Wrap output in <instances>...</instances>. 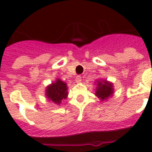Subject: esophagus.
Returning <instances> with one entry per match:
<instances>
[{"label":"esophagus","instance_id":"1","mask_svg":"<svg viewBox=\"0 0 152 152\" xmlns=\"http://www.w3.org/2000/svg\"><path fill=\"white\" fill-rule=\"evenodd\" d=\"M81 78H82V77H81V76H80V75L76 76V83H80V82L81 81Z\"/></svg>","mask_w":152,"mask_h":152}]
</instances>
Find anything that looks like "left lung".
<instances>
[{
	"label": "left lung",
	"instance_id": "left-lung-1",
	"mask_svg": "<svg viewBox=\"0 0 152 152\" xmlns=\"http://www.w3.org/2000/svg\"><path fill=\"white\" fill-rule=\"evenodd\" d=\"M97 85L95 95L101 99V100L107 99L110 96L112 95L113 91L112 83H109L106 80H103L102 82L99 81Z\"/></svg>",
	"mask_w": 152,
	"mask_h": 152
}]
</instances>
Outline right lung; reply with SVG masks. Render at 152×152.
I'll use <instances>...</instances> for the list:
<instances>
[{"mask_svg": "<svg viewBox=\"0 0 152 152\" xmlns=\"http://www.w3.org/2000/svg\"><path fill=\"white\" fill-rule=\"evenodd\" d=\"M68 95L66 83L61 80H57L46 89V96L49 99L57 104L61 103L62 99H65Z\"/></svg>", "mask_w": 152, "mask_h": 152, "instance_id": "obj_1", "label": "right lung"}]
</instances>
